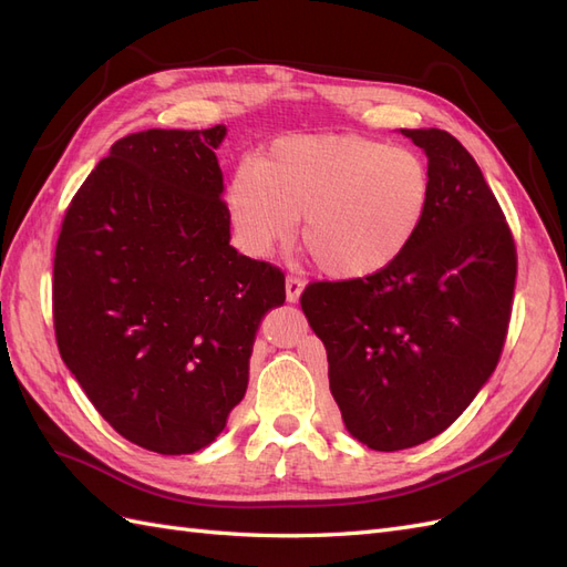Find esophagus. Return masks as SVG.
Wrapping results in <instances>:
<instances>
[{
  "label": "esophagus",
  "mask_w": 567,
  "mask_h": 567,
  "mask_svg": "<svg viewBox=\"0 0 567 567\" xmlns=\"http://www.w3.org/2000/svg\"><path fill=\"white\" fill-rule=\"evenodd\" d=\"M302 290H305V284L298 277L286 279V300L288 302H298L300 296H302Z\"/></svg>",
  "instance_id": "1"
}]
</instances>
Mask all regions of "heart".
Segmentation results:
<instances>
[{"mask_svg": "<svg viewBox=\"0 0 567 567\" xmlns=\"http://www.w3.org/2000/svg\"><path fill=\"white\" fill-rule=\"evenodd\" d=\"M433 198L416 151L359 134H290L238 163L227 208L241 248L262 257L300 241L326 277L362 281L392 267L419 236Z\"/></svg>", "mask_w": 567, "mask_h": 567, "instance_id": "1", "label": "heart"}]
</instances>
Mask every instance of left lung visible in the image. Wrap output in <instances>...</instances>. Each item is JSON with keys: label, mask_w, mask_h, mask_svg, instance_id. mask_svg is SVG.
<instances>
[{"label": "left lung", "mask_w": 567, "mask_h": 567, "mask_svg": "<svg viewBox=\"0 0 567 567\" xmlns=\"http://www.w3.org/2000/svg\"><path fill=\"white\" fill-rule=\"evenodd\" d=\"M400 132L433 179L414 244L375 277L300 298L342 423L375 452L416 447L466 411L499 362L516 286V246L471 153L437 127Z\"/></svg>", "instance_id": "left-lung-1"}]
</instances>
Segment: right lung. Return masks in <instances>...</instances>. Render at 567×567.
Segmentation results:
<instances>
[{"instance_id":"add662e5","label":"right lung","mask_w":567,"mask_h":567,"mask_svg":"<svg viewBox=\"0 0 567 567\" xmlns=\"http://www.w3.org/2000/svg\"><path fill=\"white\" fill-rule=\"evenodd\" d=\"M225 125L115 142L68 205L54 257L65 367L125 440L194 454L244 400L281 269L229 246Z\"/></svg>"}]
</instances>
